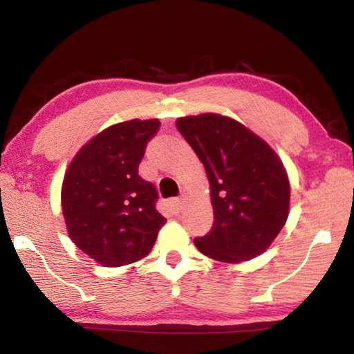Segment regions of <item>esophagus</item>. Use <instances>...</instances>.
<instances>
[{"label":"esophagus","instance_id":"esophagus-1","mask_svg":"<svg viewBox=\"0 0 354 354\" xmlns=\"http://www.w3.org/2000/svg\"><path fill=\"white\" fill-rule=\"evenodd\" d=\"M169 205L171 207V211L175 212V214H178V212H181V209L184 206V200L183 198H171L169 201Z\"/></svg>","mask_w":354,"mask_h":354}]
</instances>
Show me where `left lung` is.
<instances>
[{
    "label": "left lung",
    "mask_w": 354,
    "mask_h": 354,
    "mask_svg": "<svg viewBox=\"0 0 354 354\" xmlns=\"http://www.w3.org/2000/svg\"><path fill=\"white\" fill-rule=\"evenodd\" d=\"M176 128L205 165L214 225L195 247L211 259L239 263L263 253L289 215L290 184L272 147L218 113L181 117Z\"/></svg>",
    "instance_id": "8db88e82"
}]
</instances>
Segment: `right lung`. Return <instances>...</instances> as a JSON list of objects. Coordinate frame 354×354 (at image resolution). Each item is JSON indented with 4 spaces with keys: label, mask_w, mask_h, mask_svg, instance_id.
<instances>
[{
    "label": "right lung",
    "mask_w": 354,
    "mask_h": 354,
    "mask_svg": "<svg viewBox=\"0 0 354 354\" xmlns=\"http://www.w3.org/2000/svg\"><path fill=\"white\" fill-rule=\"evenodd\" d=\"M160 122L129 120L106 128L71 160L62 183V214L73 243L104 267L140 261L165 218L158 192L139 176L148 140Z\"/></svg>",
    "instance_id": "right-lung-1"
}]
</instances>
